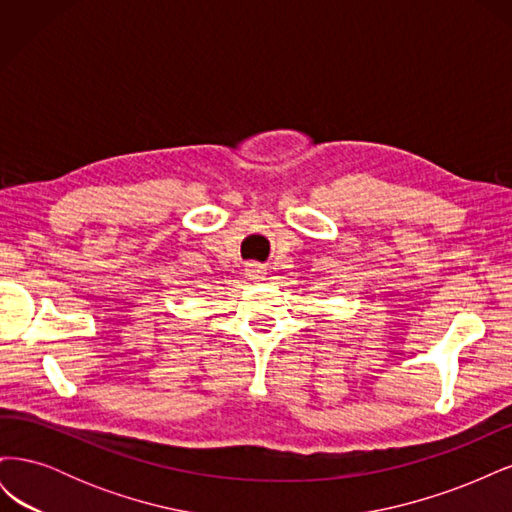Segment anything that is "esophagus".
<instances>
[{
  "mask_svg": "<svg viewBox=\"0 0 512 512\" xmlns=\"http://www.w3.org/2000/svg\"><path fill=\"white\" fill-rule=\"evenodd\" d=\"M245 275L250 277V280H254V282H260L262 280V267L260 265H247L245 267Z\"/></svg>",
  "mask_w": 512,
  "mask_h": 512,
  "instance_id": "1",
  "label": "esophagus"
}]
</instances>
